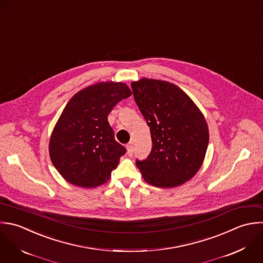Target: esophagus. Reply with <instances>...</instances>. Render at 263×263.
I'll use <instances>...</instances> for the list:
<instances>
[{
	"label": "esophagus",
	"instance_id": "34e87169",
	"mask_svg": "<svg viewBox=\"0 0 263 263\" xmlns=\"http://www.w3.org/2000/svg\"><path fill=\"white\" fill-rule=\"evenodd\" d=\"M126 148H127V155H128L129 157H131V156L133 155V144H132V142L128 143L127 146H126Z\"/></svg>",
	"mask_w": 263,
	"mask_h": 263
}]
</instances>
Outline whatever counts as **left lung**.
<instances>
[{
    "label": "left lung",
    "instance_id": "8db88e82",
    "mask_svg": "<svg viewBox=\"0 0 263 263\" xmlns=\"http://www.w3.org/2000/svg\"><path fill=\"white\" fill-rule=\"evenodd\" d=\"M131 87L153 141L146 160L136 161L142 178L164 189L185 183L202 167L209 143L203 112L183 90L167 81L142 78Z\"/></svg>",
    "mask_w": 263,
    "mask_h": 263
}]
</instances>
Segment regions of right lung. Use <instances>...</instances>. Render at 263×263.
Here are the masks:
<instances>
[{
	"label": "right lung",
	"mask_w": 263,
	"mask_h": 263,
	"mask_svg": "<svg viewBox=\"0 0 263 263\" xmlns=\"http://www.w3.org/2000/svg\"><path fill=\"white\" fill-rule=\"evenodd\" d=\"M131 94L125 83L100 82L67 102L49 141L50 159L67 182L91 189L110 179L126 148L116 141L107 116Z\"/></svg>",
	"instance_id": "add662e5"
}]
</instances>
